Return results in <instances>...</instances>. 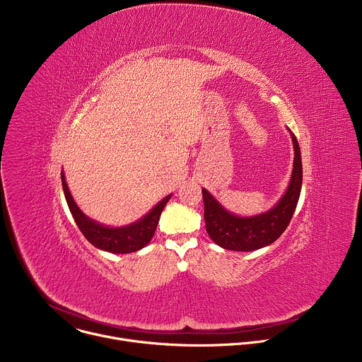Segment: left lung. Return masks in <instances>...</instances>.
Returning a JSON list of instances; mask_svg holds the SVG:
<instances>
[{
  "mask_svg": "<svg viewBox=\"0 0 362 362\" xmlns=\"http://www.w3.org/2000/svg\"><path fill=\"white\" fill-rule=\"evenodd\" d=\"M295 158L289 186L281 200L265 214L240 218L228 212L208 192L202 189L206 232L223 249L250 252L274 243L288 228L296 209L302 186V162L296 137L291 133Z\"/></svg>",
  "mask_w": 362,
  "mask_h": 362,
  "instance_id": "8db88e82",
  "label": "left lung"
}]
</instances>
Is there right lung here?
<instances>
[{"label":"right lung","instance_id":"right-lung-1","mask_svg":"<svg viewBox=\"0 0 362 362\" xmlns=\"http://www.w3.org/2000/svg\"><path fill=\"white\" fill-rule=\"evenodd\" d=\"M62 183H63V190L69 204V209L81 233L95 247L106 252H112V253H130L144 247L151 240L154 230L158 228L162 211L165 209L166 203L172 197V194H168L165 199H162L156 206H154L147 215H144L141 219H139L134 223H130L127 226H120V228H109L87 218L80 211V208L74 202L69 190L63 172H62Z\"/></svg>","mask_w":362,"mask_h":362}]
</instances>
